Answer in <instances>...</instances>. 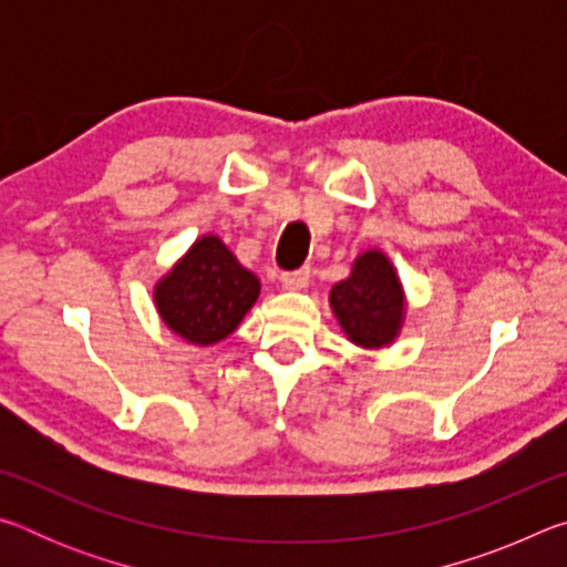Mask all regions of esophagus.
<instances>
[{"label": "esophagus", "mask_w": 567, "mask_h": 567, "mask_svg": "<svg viewBox=\"0 0 567 567\" xmlns=\"http://www.w3.org/2000/svg\"><path fill=\"white\" fill-rule=\"evenodd\" d=\"M280 282L285 290H302V287L310 285V267H300L295 272H282Z\"/></svg>", "instance_id": "esophagus-1"}]
</instances>
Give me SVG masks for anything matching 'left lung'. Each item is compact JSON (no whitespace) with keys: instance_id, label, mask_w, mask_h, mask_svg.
<instances>
[{"instance_id":"obj_1","label":"left lung","mask_w":567,"mask_h":567,"mask_svg":"<svg viewBox=\"0 0 567 567\" xmlns=\"http://www.w3.org/2000/svg\"><path fill=\"white\" fill-rule=\"evenodd\" d=\"M330 305L354 344L385 348L402 328L405 295L388 257L380 249H368L354 260L348 280L332 287Z\"/></svg>"}]
</instances>
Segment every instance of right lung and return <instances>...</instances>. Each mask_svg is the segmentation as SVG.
Listing matches in <instances>:
<instances>
[{"instance_id":"1","label":"right lung","mask_w":567,"mask_h":567,"mask_svg":"<svg viewBox=\"0 0 567 567\" xmlns=\"http://www.w3.org/2000/svg\"><path fill=\"white\" fill-rule=\"evenodd\" d=\"M260 295V280L215 235L199 237L155 287L167 328L192 344H215L237 330Z\"/></svg>"}]
</instances>
